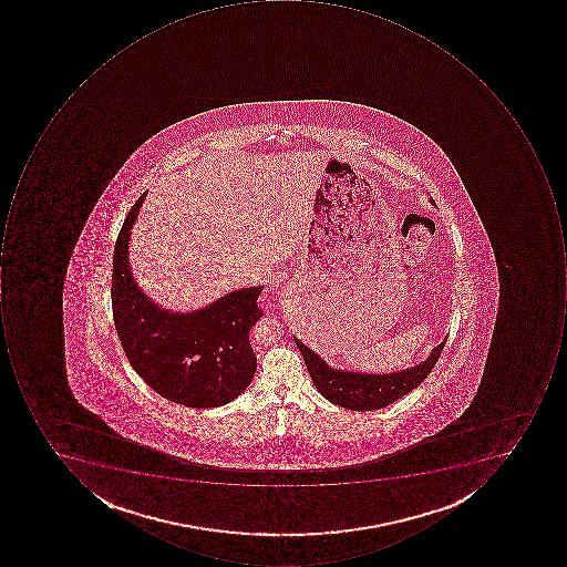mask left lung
Masks as SVG:
<instances>
[{"label":"left lung","mask_w":567,"mask_h":567,"mask_svg":"<svg viewBox=\"0 0 567 567\" xmlns=\"http://www.w3.org/2000/svg\"><path fill=\"white\" fill-rule=\"evenodd\" d=\"M446 339L433 349L424 363L386 374L333 370L319 354H315L311 349L303 346V342L298 341L297 337H295V344L303 354L313 385L327 400L341 408L363 412L386 408L421 385L437 363Z\"/></svg>","instance_id":"8db88e82"}]
</instances>
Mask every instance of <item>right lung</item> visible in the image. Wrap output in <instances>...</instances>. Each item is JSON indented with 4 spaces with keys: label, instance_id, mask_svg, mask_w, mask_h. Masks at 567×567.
Instances as JSON below:
<instances>
[{
    "label": "right lung",
    "instance_id": "add662e5",
    "mask_svg": "<svg viewBox=\"0 0 567 567\" xmlns=\"http://www.w3.org/2000/svg\"><path fill=\"white\" fill-rule=\"evenodd\" d=\"M146 193L118 231L112 262V313L133 370L163 399L185 408H219L237 399L256 373L248 332L262 317V286L244 288L193 313L153 303L131 275L127 245Z\"/></svg>",
    "mask_w": 567,
    "mask_h": 567
}]
</instances>
